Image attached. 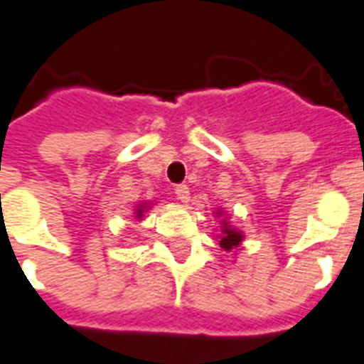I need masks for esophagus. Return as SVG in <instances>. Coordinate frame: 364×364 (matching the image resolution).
I'll return each instance as SVG.
<instances>
[{"instance_id": "34e87169", "label": "esophagus", "mask_w": 364, "mask_h": 364, "mask_svg": "<svg viewBox=\"0 0 364 364\" xmlns=\"http://www.w3.org/2000/svg\"><path fill=\"white\" fill-rule=\"evenodd\" d=\"M174 196H176V199H178V201L188 203L190 201V188H188V186H176Z\"/></svg>"}]
</instances>
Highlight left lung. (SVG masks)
<instances>
[{
    "label": "left lung",
    "mask_w": 364,
    "mask_h": 364,
    "mask_svg": "<svg viewBox=\"0 0 364 364\" xmlns=\"http://www.w3.org/2000/svg\"><path fill=\"white\" fill-rule=\"evenodd\" d=\"M218 216H220V210H218ZM241 241H243V233L237 232L235 228L230 226V222L222 220V233H220V247L226 252H230V250L237 249L239 245H241Z\"/></svg>",
    "instance_id": "left-lung-1"
}]
</instances>
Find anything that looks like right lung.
<instances>
[{
	"instance_id": "1",
	"label": "right lung",
	"mask_w": 364,
	"mask_h": 364,
	"mask_svg": "<svg viewBox=\"0 0 364 364\" xmlns=\"http://www.w3.org/2000/svg\"><path fill=\"white\" fill-rule=\"evenodd\" d=\"M148 207H150V203H140V205H138V208H136V218L138 220H142V214H144V210H148Z\"/></svg>"
}]
</instances>
